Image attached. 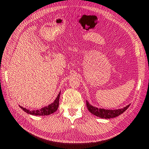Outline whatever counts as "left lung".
<instances>
[{"label":"left lung","instance_id":"8db88e82","mask_svg":"<svg viewBox=\"0 0 149 149\" xmlns=\"http://www.w3.org/2000/svg\"><path fill=\"white\" fill-rule=\"evenodd\" d=\"M86 105L87 109L91 113L97 117L103 118V119H110V118H114L119 116L124 111H125L130 106V105H128L126 107L123 109H120L107 110L104 109H98L93 107V106L89 104L88 101H86Z\"/></svg>","mask_w":149,"mask_h":149}]
</instances>
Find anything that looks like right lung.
<instances>
[{
  "instance_id": "add662e5",
  "label": "right lung",
  "mask_w": 149,
  "mask_h": 149,
  "mask_svg": "<svg viewBox=\"0 0 149 149\" xmlns=\"http://www.w3.org/2000/svg\"><path fill=\"white\" fill-rule=\"evenodd\" d=\"M60 93H59L56 99V100L54 101L52 103H51L50 105L47 106V107H44L38 110L30 111L24 107H21V106H20V107L23 111H24L26 113H28V114L33 115H44H44H48L57 111L59 106V99H60Z\"/></svg>"
}]
</instances>
